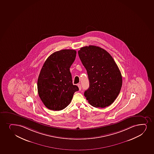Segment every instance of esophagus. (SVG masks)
<instances>
[{"instance_id":"1","label":"esophagus","mask_w":154,"mask_h":154,"mask_svg":"<svg viewBox=\"0 0 154 154\" xmlns=\"http://www.w3.org/2000/svg\"><path fill=\"white\" fill-rule=\"evenodd\" d=\"M77 85H78V88H79V90L80 91L81 90H82V85H81L80 84H78Z\"/></svg>"}]
</instances>
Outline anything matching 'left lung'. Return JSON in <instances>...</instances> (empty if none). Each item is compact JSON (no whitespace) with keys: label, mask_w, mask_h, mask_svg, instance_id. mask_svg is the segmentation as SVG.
Listing matches in <instances>:
<instances>
[{"label":"left lung","mask_w":154,"mask_h":154,"mask_svg":"<svg viewBox=\"0 0 154 154\" xmlns=\"http://www.w3.org/2000/svg\"><path fill=\"white\" fill-rule=\"evenodd\" d=\"M78 55L87 70L89 89L85 96L90 105L105 108L118 97L122 85V77L118 65L109 53L96 46L82 47Z\"/></svg>","instance_id":"1"}]
</instances>
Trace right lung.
I'll list each match as a JSON object with an SVG mask.
<instances>
[{
	"mask_svg": "<svg viewBox=\"0 0 154 154\" xmlns=\"http://www.w3.org/2000/svg\"><path fill=\"white\" fill-rule=\"evenodd\" d=\"M76 56L75 50L63 49L52 54L44 63L38 80V91L44 105L50 110L65 108L79 90L72 84L69 71Z\"/></svg>",
	"mask_w": 154,
	"mask_h": 154,
	"instance_id": "right-lung-1",
	"label": "right lung"
}]
</instances>
